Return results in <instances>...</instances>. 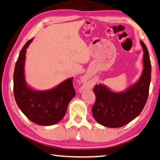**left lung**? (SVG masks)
Instances as JSON below:
<instances>
[{"instance_id":"obj_1","label":"left lung","mask_w":160,"mask_h":160,"mask_svg":"<svg viewBox=\"0 0 160 160\" xmlns=\"http://www.w3.org/2000/svg\"><path fill=\"white\" fill-rule=\"evenodd\" d=\"M144 52L143 69L139 80L123 92H114L103 84L96 85L95 103L92 108L94 118L99 124L119 128L135 119L147 102L151 79V64L148 49L140 41Z\"/></svg>"}]
</instances>
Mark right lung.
I'll use <instances>...</instances> for the list:
<instances>
[{
	"label": "right lung",
	"mask_w": 160,
	"mask_h": 160,
	"mask_svg": "<svg viewBox=\"0 0 160 160\" xmlns=\"http://www.w3.org/2000/svg\"><path fill=\"white\" fill-rule=\"evenodd\" d=\"M33 41H28L20 52L14 72V94L22 113L38 125L51 126L66 115L68 106L75 96L72 80L69 78L48 90H37L29 86L25 77L26 50Z\"/></svg>",
	"instance_id": "1"
}]
</instances>
